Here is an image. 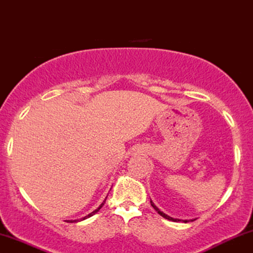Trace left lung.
Wrapping results in <instances>:
<instances>
[{
	"label": "left lung",
	"mask_w": 253,
	"mask_h": 253,
	"mask_svg": "<svg viewBox=\"0 0 253 253\" xmlns=\"http://www.w3.org/2000/svg\"><path fill=\"white\" fill-rule=\"evenodd\" d=\"M151 205H152V208H153L154 210H156V211L158 212V213H159V214L161 215V217H164V218H165V219H169V220H172V221H180V219H174V218L169 217V215H167V214H165V213H164V212H161V211H160V210H159V209H158L156 205H154V203H153V202H152V200H151ZM182 221H185V223H187V220H182ZM192 221H193V220H192Z\"/></svg>",
	"instance_id": "left-lung-1"
}]
</instances>
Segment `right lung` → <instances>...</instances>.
I'll return each mask as SVG.
<instances>
[{"label":"right lung","mask_w":253,"mask_h":253,"mask_svg":"<svg viewBox=\"0 0 253 253\" xmlns=\"http://www.w3.org/2000/svg\"><path fill=\"white\" fill-rule=\"evenodd\" d=\"M105 202H106V199H105V200H103V203L101 204V205H100V206H99V208H97V209L95 210V211H93V212H92V213H89V214H88V215H86V217H84V218H82V219H81V220H84V219H87V218L92 217V215H93V214H95V213H96V212H97V211H99V210L102 208V206H103V204H105ZM69 221H71V223H73V221H78V220H69Z\"/></svg>","instance_id":"obj_1"}]
</instances>
